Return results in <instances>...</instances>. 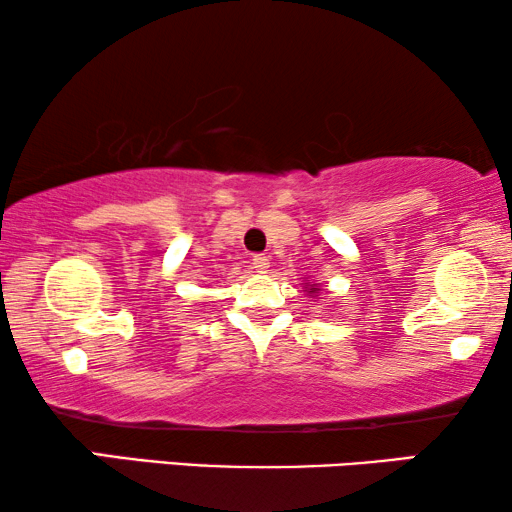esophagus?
Instances as JSON below:
<instances>
[{
  "instance_id": "obj_1",
  "label": "esophagus",
  "mask_w": 512,
  "mask_h": 512,
  "mask_svg": "<svg viewBox=\"0 0 512 512\" xmlns=\"http://www.w3.org/2000/svg\"><path fill=\"white\" fill-rule=\"evenodd\" d=\"M251 268H254L256 272H268V268H270V261H268V256H263V254H256L254 258H251Z\"/></svg>"
}]
</instances>
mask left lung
Listing matches in <instances>:
<instances>
[{"instance_id": "obj_1", "label": "left lung", "mask_w": 512, "mask_h": 512, "mask_svg": "<svg viewBox=\"0 0 512 512\" xmlns=\"http://www.w3.org/2000/svg\"><path fill=\"white\" fill-rule=\"evenodd\" d=\"M305 289H307V284H305ZM307 293H312V296H314V293H319V289L314 284H310V289H307Z\"/></svg>"}]
</instances>
